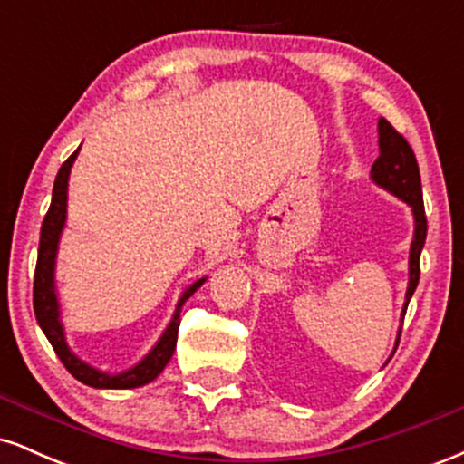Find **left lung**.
<instances>
[{
	"label": "left lung",
	"mask_w": 464,
	"mask_h": 464,
	"mask_svg": "<svg viewBox=\"0 0 464 464\" xmlns=\"http://www.w3.org/2000/svg\"><path fill=\"white\" fill-rule=\"evenodd\" d=\"M377 130H380V157L375 159L371 168L372 183L380 188L391 191L392 196L401 198L412 207L414 216V236L412 244H410V259H408V290H406V303H403L401 321L406 316L410 296L414 295L419 285V262H420V250H423L425 236H428V220H425V207H423V189H420V174L419 163L414 157L410 143L403 140V135L392 129L391 121L380 117L377 121ZM401 335V329H399ZM397 335V344H399ZM397 349V347H395Z\"/></svg>",
	"instance_id": "8db88e82"
}]
</instances>
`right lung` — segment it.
<instances>
[{
  "mask_svg": "<svg viewBox=\"0 0 464 464\" xmlns=\"http://www.w3.org/2000/svg\"><path fill=\"white\" fill-rule=\"evenodd\" d=\"M78 150L61 165V169H58L54 189H52V205L45 214L44 227H41L39 257H36V270H34V316H36V323H39V327L44 329V334L47 335V340H50V344L54 347L58 358H61L63 364H65V369L72 372L78 382H82V384L93 386V388H140L143 384H150L152 380H157L159 372L165 369V364H168L169 358H172L174 349H177V338H179L180 307H183V303L188 301L202 284H205L207 276L194 281V284L183 292V296L179 299L177 310H174L172 321H169L168 327H165V332L161 334V338H159V343L154 344L150 353H148L140 364L132 366V369L111 375V372L93 369V366H89L87 362L80 360L78 355H73L65 340V329H63V323H61V305H58L54 270H56L58 242H61V233L63 228H65V220H67L69 172H72V165L76 161Z\"/></svg>",
  "mask_w": 464,
  "mask_h": 464,
  "instance_id": "right-lung-1",
  "label": "right lung"
}]
</instances>
